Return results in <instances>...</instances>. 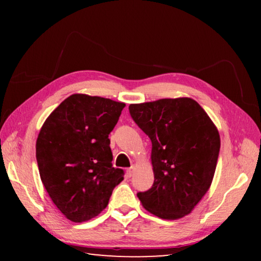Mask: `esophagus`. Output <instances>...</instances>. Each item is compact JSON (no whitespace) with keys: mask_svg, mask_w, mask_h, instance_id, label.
I'll return each instance as SVG.
<instances>
[{"mask_svg":"<svg viewBox=\"0 0 261 261\" xmlns=\"http://www.w3.org/2000/svg\"><path fill=\"white\" fill-rule=\"evenodd\" d=\"M134 171H135V167L131 166L130 168H127L126 169V176L127 177H131L132 175H134Z\"/></svg>","mask_w":261,"mask_h":261,"instance_id":"esophagus-1","label":"esophagus"}]
</instances>
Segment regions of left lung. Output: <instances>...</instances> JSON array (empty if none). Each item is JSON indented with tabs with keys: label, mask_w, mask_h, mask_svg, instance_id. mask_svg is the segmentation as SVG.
<instances>
[{
	"label": "left lung",
	"mask_w": 261,
	"mask_h": 261,
	"mask_svg": "<svg viewBox=\"0 0 261 261\" xmlns=\"http://www.w3.org/2000/svg\"><path fill=\"white\" fill-rule=\"evenodd\" d=\"M129 112L152 141L154 183L137 196L159 218H183L211 187L220 152L218 129L190 98L130 105Z\"/></svg>",
	"instance_id": "1"
}]
</instances>
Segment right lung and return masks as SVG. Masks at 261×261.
I'll list each match as a JSON object with an SVG mask.
<instances>
[{
    "mask_svg": "<svg viewBox=\"0 0 261 261\" xmlns=\"http://www.w3.org/2000/svg\"><path fill=\"white\" fill-rule=\"evenodd\" d=\"M125 103L72 94L43 123L37 162L43 185L62 213L73 222L100 214L124 171L113 167L109 134Z\"/></svg>",
    "mask_w": 261,
    "mask_h": 261,
    "instance_id": "obj_1",
    "label": "right lung"
}]
</instances>
